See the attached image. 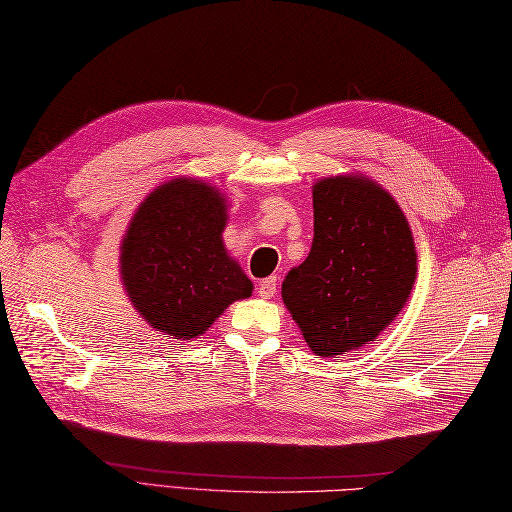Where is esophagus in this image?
Returning a JSON list of instances; mask_svg holds the SVG:
<instances>
[{
  "label": "esophagus",
  "instance_id": "1",
  "mask_svg": "<svg viewBox=\"0 0 512 512\" xmlns=\"http://www.w3.org/2000/svg\"><path fill=\"white\" fill-rule=\"evenodd\" d=\"M257 292H259V297H262V299H273L275 292H277V277H268V279L259 281Z\"/></svg>",
  "mask_w": 512,
  "mask_h": 512
}]
</instances>
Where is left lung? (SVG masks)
<instances>
[{"instance_id":"1","label":"left lung","mask_w":512,"mask_h":512,"mask_svg":"<svg viewBox=\"0 0 512 512\" xmlns=\"http://www.w3.org/2000/svg\"><path fill=\"white\" fill-rule=\"evenodd\" d=\"M310 255L284 279L281 297L319 356L374 341L409 299L416 246L405 213L376 182L325 178L312 189Z\"/></svg>"}]
</instances>
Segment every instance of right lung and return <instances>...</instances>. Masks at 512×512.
I'll use <instances>...</instances> for the list:
<instances>
[{
  "label": "right lung",
  "mask_w": 512,
  "mask_h": 512,
  "mask_svg": "<svg viewBox=\"0 0 512 512\" xmlns=\"http://www.w3.org/2000/svg\"><path fill=\"white\" fill-rule=\"evenodd\" d=\"M224 195L200 180H171L140 204L121 246V275L149 325L198 339L253 284L228 257Z\"/></svg>",
  "instance_id": "obj_1"
}]
</instances>
